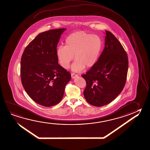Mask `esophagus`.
I'll list each match as a JSON object with an SVG mask.
<instances>
[{
    "label": "esophagus",
    "mask_w": 150,
    "mask_h": 150,
    "mask_svg": "<svg viewBox=\"0 0 150 150\" xmlns=\"http://www.w3.org/2000/svg\"><path fill=\"white\" fill-rule=\"evenodd\" d=\"M71 78L73 79H75L76 77H77V75L74 74V73H71Z\"/></svg>",
    "instance_id": "obj_1"
}]
</instances>
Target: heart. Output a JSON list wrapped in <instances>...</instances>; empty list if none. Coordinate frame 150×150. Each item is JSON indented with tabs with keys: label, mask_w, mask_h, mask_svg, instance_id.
Returning <instances> with one entry per match:
<instances>
[{
	"label": "heart",
	"mask_w": 150,
	"mask_h": 150,
	"mask_svg": "<svg viewBox=\"0 0 150 150\" xmlns=\"http://www.w3.org/2000/svg\"><path fill=\"white\" fill-rule=\"evenodd\" d=\"M103 42L97 35L83 31L75 32L65 40V46H59L56 50L58 62L63 68L67 69L70 63L76 59L71 66L75 72L81 71L86 67L91 69L95 65L102 49Z\"/></svg>",
	"instance_id": "1"
}]
</instances>
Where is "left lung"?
<instances>
[{"instance_id": "1", "label": "left lung", "mask_w": 150, "mask_h": 150, "mask_svg": "<svg viewBox=\"0 0 150 150\" xmlns=\"http://www.w3.org/2000/svg\"><path fill=\"white\" fill-rule=\"evenodd\" d=\"M105 47L94 67L81 76L86 82L84 95L90 104L107 105L121 93L125 84L129 62L118 40L106 30Z\"/></svg>"}]
</instances>
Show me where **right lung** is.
I'll return each instance as SVG.
<instances>
[{"label":"right lung","mask_w":150,"mask_h":150,"mask_svg":"<svg viewBox=\"0 0 150 150\" xmlns=\"http://www.w3.org/2000/svg\"><path fill=\"white\" fill-rule=\"evenodd\" d=\"M66 28L42 32L25 49L21 76L24 88L37 104L50 107L60 102L71 75L58 64L57 46Z\"/></svg>","instance_id":"1"}]
</instances>
